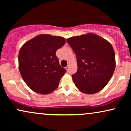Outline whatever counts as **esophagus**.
I'll return each instance as SVG.
<instances>
[{
	"mask_svg": "<svg viewBox=\"0 0 131 131\" xmlns=\"http://www.w3.org/2000/svg\"><path fill=\"white\" fill-rule=\"evenodd\" d=\"M65 69H66V70L67 71H69V69H70V67H69L68 66H67V67H65Z\"/></svg>",
	"mask_w": 131,
	"mask_h": 131,
	"instance_id": "esophagus-1",
	"label": "esophagus"
}]
</instances>
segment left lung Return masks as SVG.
Returning a JSON list of instances; mask_svg holds the SVG:
<instances>
[{
    "label": "left lung",
    "mask_w": 131,
    "mask_h": 131,
    "mask_svg": "<svg viewBox=\"0 0 131 131\" xmlns=\"http://www.w3.org/2000/svg\"><path fill=\"white\" fill-rule=\"evenodd\" d=\"M77 57L78 70L72 75L76 88L86 94L106 86L115 70V54L108 40L93 33L67 39Z\"/></svg>",
    "instance_id": "1"
}]
</instances>
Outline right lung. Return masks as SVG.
<instances>
[{"instance_id": "1", "label": "right lung", "mask_w": 131, "mask_h": 131, "mask_svg": "<svg viewBox=\"0 0 131 131\" xmlns=\"http://www.w3.org/2000/svg\"><path fill=\"white\" fill-rule=\"evenodd\" d=\"M66 42L64 37L40 34L25 42L18 55V68L28 86L35 92L50 94L65 73L55 54Z\"/></svg>"}]
</instances>
